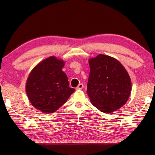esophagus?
<instances>
[{"instance_id":"esophagus-1","label":"esophagus","mask_w":155,"mask_h":155,"mask_svg":"<svg viewBox=\"0 0 155 155\" xmlns=\"http://www.w3.org/2000/svg\"><path fill=\"white\" fill-rule=\"evenodd\" d=\"M83 87H84V85H83V83H81V84H79L77 86V87L76 88V89L77 90H82L83 88Z\"/></svg>"}]
</instances>
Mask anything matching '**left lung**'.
Listing matches in <instances>:
<instances>
[{"instance_id":"left-lung-1","label":"left lung","mask_w":155,"mask_h":155,"mask_svg":"<svg viewBox=\"0 0 155 155\" xmlns=\"http://www.w3.org/2000/svg\"><path fill=\"white\" fill-rule=\"evenodd\" d=\"M90 74L87 93L94 106L103 113H113L127 103L131 81L117 59L99 54L89 60Z\"/></svg>"}]
</instances>
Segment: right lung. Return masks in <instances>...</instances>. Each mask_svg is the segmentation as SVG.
Instances as JSON below:
<instances>
[{
  "label": "right lung",
  "instance_id": "obj_1",
  "mask_svg": "<svg viewBox=\"0 0 155 155\" xmlns=\"http://www.w3.org/2000/svg\"><path fill=\"white\" fill-rule=\"evenodd\" d=\"M64 62L54 57L42 61L32 69L26 84L28 99L37 109L52 113L65 103L74 93L62 71Z\"/></svg>",
  "mask_w": 155,
  "mask_h": 155
}]
</instances>
